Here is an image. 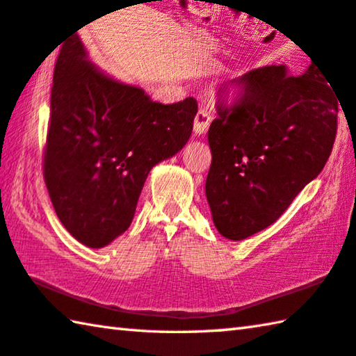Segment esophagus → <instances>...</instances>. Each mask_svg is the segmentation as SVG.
<instances>
[{"instance_id": "1", "label": "esophagus", "mask_w": 356, "mask_h": 356, "mask_svg": "<svg viewBox=\"0 0 356 356\" xmlns=\"http://www.w3.org/2000/svg\"><path fill=\"white\" fill-rule=\"evenodd\" d=\"M209 124H211V115H209V112H208L207 109H200V111H198L197 115H195V120H194V131H195V134L202 136V134L207 133L208 128H209Z\"/></svg>"}]
</instances>
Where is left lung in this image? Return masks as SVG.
I'll use <instances>...</instances> for the list:
<instances>
[{"mask_svg": "<svg viewBox=\"0 0 356 356\" xmlns=\"http://www.w3.org/2000/svg\"><path fill=\"white\" fill-rule=\"evenodd\" d=\"M244 95L217 104L208 142L207 198L223 238L242 241L272 225L322 172L338 128V102L321 68L291 76L266 65L241 79Z\"/></svg>", "mask_w": 356, "mask_h": 356, "instance_id": "8db88e82", "label": "left lung"}]
</instances>
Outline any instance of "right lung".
Instances as JSON below:
<instances>
[{
    "instance_id": "1",
    "label": "right lung",
    "mask_w": 356,
    "mask_h": 356,
    "mask_svg": "<svg viewBox=\"0 0 356 356\" xmlns=\"http://www.w3.org/2000/svg\"><path fill=\"white\" fill-rule=\"evenodd\" d=\"M194 98L162 104L92 64L74 33L54 67L43 175L53 208L81 244L103 248L129 228L152 168L181 152Z\"/></svg>"
}]
</instances>
